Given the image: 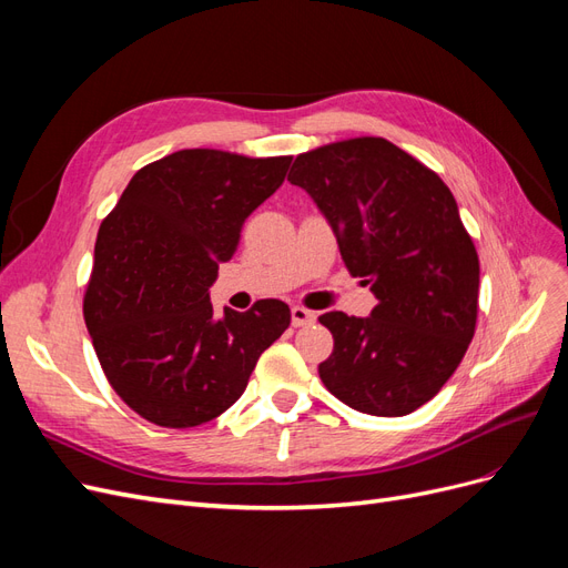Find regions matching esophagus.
I'll list each match as a JSON object with an SVG mask.
<instances>
[{
    "instance_id": "1",
    "label": "esophagus",
    "mask_w": 568,
    "mask_h": 568,
    "mask_svg": "<svg viewBox=\"0 0 568 568\" xmlns=\"http://www.w3.org/2000/svg\"><path fill=\"white\" fill-rule=\"evenodd\" d=\"M315 320H317V315L313 311H307V307H303V305L291 307V322H294V326H307Z\"/></svg>"
}]
</instances>
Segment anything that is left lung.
Instances as JSON below:
<instances>
[{
	"mask_svg": "<svg viewBox=\"0 0 568 568\" xmlns=\"http://www.w3.org/2000/svg\"><path fill=\"white\" fill-rule=\"evenodd\" d=\"M288 182L311 194L348 272L379 301L369 317H320L334 336L322 384L365 415H409L455 374L476 329L478 255L453 192L382 136L301 153Z\"/></svg>",
	"mask_w": 568,
	"mask_h": 568,
	"instance_id": "1",
	"label": "left lung"
}]
</instances>
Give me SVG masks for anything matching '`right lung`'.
Instances as JSON below:
<instances>
[{
	"label": "right lung",
	"instance_id": "obj_1",
	"mask_svg": "<svg viewBox=\"0 0 568 568\" xmlns=\"http://www.w3.org/2000/svg\"><path fill=\"white\" fill-rule=\"evenodd\" d=\"M288 165L291 156L182 149L144 165L101 222L84 324L109 384L146 422L189 428L220 417L291 324L277 298L215 317L209 296Z\"/></svg>",
	"mask_w": 568,
	"mask_h": 568
}]
</instances>
